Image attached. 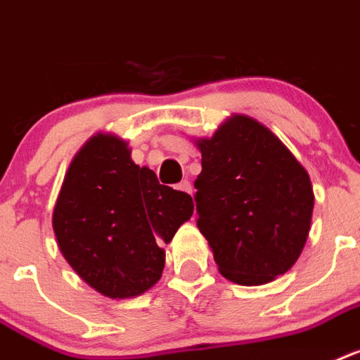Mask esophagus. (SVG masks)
<instances>
[{
    "instance_id": "34e87169",
    "label": "esophagus",
    "mask_w": 360,
    "mask_h": 360,
    "mask_svg": "<svg viewBox=\"0 0 360 360\" xmlns=\"http://www.w3.org/2000/svg\"><path fill=\"white\" fill-rule=\"evenodd\" d=\"M177 188L183 190V192H186V194H192V185H190V181H188V179L181 181L179 185H177Z\"/></svg>"
}]
</instances>
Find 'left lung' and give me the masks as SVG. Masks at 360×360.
Returning <instances> with one entry per match:
<instances>
[{
    "mask_svg": "<svg viewBox=\"0 0 360 360\" xmlns=\"http://www.w3.org/2000/svg\"><path fill=\"white\" fill-rule=\"evenodd\" d=\"M198 229L218 270L238 285H264L290 270L311 229L309 174L270 129L236 114L198 142Z\"/></svg>",
    "mask_w": 360,
    "mask_h": 360,
    "instance_id": "8db88e82",
    "label": "left lung"
}]
</instances>
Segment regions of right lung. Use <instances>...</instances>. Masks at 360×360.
<instances>
[{
  "instance_id": "obj_1",
  "label": "right lung",
  "mask_w": 360,
  "mask_h": 360,
  "mask_svg": "<svg viewBox=\"0 0 360 360\" xmlns=\"http://www.w3.org/2000/svg\"><path fill=\"white\" fill-rule=\"evenodd\" d=\"M186 192L160 185L131 160L124 140L96 134L64 177L53 231L64 259L84 283L109 297L150 290L165 268V250L190 220Z\"/></svg>"
}]
</instances>
